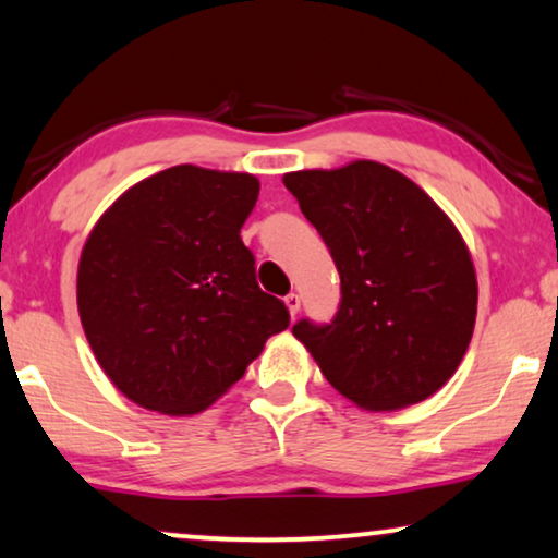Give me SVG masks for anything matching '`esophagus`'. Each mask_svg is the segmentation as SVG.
Instances as JSON below:
<instances>
[{"label": "esophagus", "mask_w": 558, "mask_h": 558, "mask_svg": "<svg viewBox=\"0 0 558 558\" xmlns=\"http://www.w3.org/2000/svg\"><path fill=\"white\" fill-rule=\"evenodd\" d=\"M284 304H287V310H289V314H292V317H294V314L299 312V306H302V299H299V294H287L284 296Z\"/></svg>", "instance_id": "obj_1"}]
</instances>
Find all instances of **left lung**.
<instances>
[{
	"label": "left lung",
	"instance_id": "1",
	"mask_svg": "<svg viewBox=\"0 0 558 558\" xmlns=\"http://www.w3.org/2000/svg\"><path fill=\"white\" fill-rule=\"evenodd\" d=\"M284 185L342 281L335 319H299L294 337L354 405L398 410L430 398L463 360L478 310L453 221L408 175L375 160L287 173Z\"/></svg>",
	"mask_w": 558,
	"mask_h": 558
}]
</instances>
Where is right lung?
<instances>
[{
	"mask_svg": "<svg viewBox=\"0 0 558 558\" xmlns=\"http://www.w3.org/2000/svg\"><path fill=\"white\" fill-rule=\"evenodd\" d=\"M256 198L254 175L185 163L135 183L95 223L77 266L80 322L128 400L196 415L289 327L241 241Z\"/></svg>",
	"mask_w": 558,
	"mask_h": 558,
	"instance_id": "right-lung-1",
	"label": "right lung"
}]
</instances>
